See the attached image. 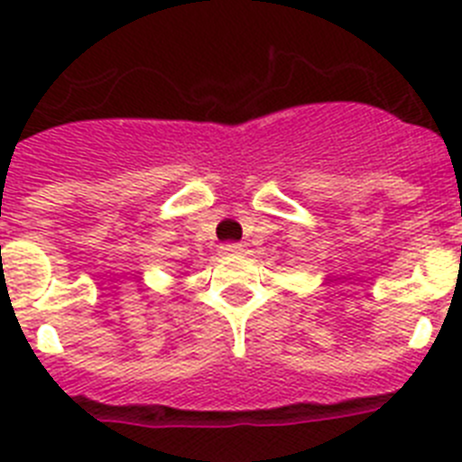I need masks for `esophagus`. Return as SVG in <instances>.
Instances as JSON below:
<instances>
[{
  "mask_svg": "<svg viewBox=\"0 0 462 462\" xmlns=\"http://www.w3.org/2000/svg\"><path fill=\"white\" fill-rule=\"evenodd\" d=\"M222 250L226 254H238V253H243V245H240V243H224Z\"/></svg>",
  "mask_w": 462,
  "mask_h": 462,
  "instance_id": "1",
  "label": "esophagus"
}]
</instances>
